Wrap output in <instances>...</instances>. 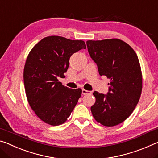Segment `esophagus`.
I'll list each match as a JSON object with an SVG mask.
<instances>
[{"label": "esophagus", "instance_id": "obj_1", "mask_svg": "<svg viewBox=\"0 0 158 158\" xmlns=\"http://www.w3.org/2000/svg\"><path fill=\"white\" fill-rule=\"evenodd\" d=\"M82 94L83 95H90V94H91V91H89V90H86L85 89H82Z\"/></svg>", "mask_w": 158, "mask_h": 158}]
</instances>
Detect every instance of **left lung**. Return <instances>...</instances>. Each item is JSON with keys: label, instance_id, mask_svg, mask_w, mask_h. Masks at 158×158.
Returning a JSON list of instances; mask_svg holds the SVG:
<instances>
[{"label": "left lung", "instance_id": "1", "mask_svg": "<svg viewBox=\"0 0 158 158\" xmlns=\"http://www.w3.org/2000/svg\"><path fill=\"white\" fill-rule=\"evenodd\" d=\"M90 56L97 64L100 76L111 80L106 95L94 91L91 107L96 121L106 127L125 121L137 106L142 90V74L137 55L118 39L88 40Z\"/></svg>", "mask_w": 158, "mask_h": 158}]
</instances>
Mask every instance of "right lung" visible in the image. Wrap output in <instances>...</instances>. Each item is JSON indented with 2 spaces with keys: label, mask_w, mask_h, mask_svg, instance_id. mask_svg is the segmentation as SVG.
Wrapping results in <instances>:
<instances>
[{
  "label": "right lung",
  "mask_w": 158,
  "mask_h": 158,
  "mask_svg": "<svg viewBox=\"0 0 158 158\" xmlns=\"http://www.w3.org/2000/svg\"><path fill=\"white\" fill-rule=\"evenodd\" d=\"M85 48L82 40L53 35L41 40L29 53L23 69L26 97L46 123L56 126L65 123L81 97V89L64 86L58 77H65L71 56Z\"/></svg>",
  "instance_id": "1"
}]
</instances>
